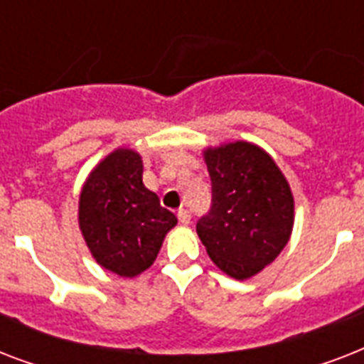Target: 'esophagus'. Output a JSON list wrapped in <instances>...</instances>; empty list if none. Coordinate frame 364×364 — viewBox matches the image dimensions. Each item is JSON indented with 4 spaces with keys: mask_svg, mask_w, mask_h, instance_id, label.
<instances>
[{
    "mask_svg": "<svg viewBox=\"0 0 364 364\" xmlns=\"http://www.w3.org/2000/svg\"><path fill=\"white\" fill-rule=\"evenodd\" d=\"M177 219H179L181 225H188L191 223V213L187 210H179L177 211Z\"/></svg>",
    "mask_w": 364,
    "mask_h": 364,
    "instance_id": "esophagus-1",
    "label": "esophagus"
}]
</instances>
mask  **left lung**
Returning a JSON list of instances; mask_svg holds the SVG:
<instances>
[{"label": "left lung", "instance_id": "left-lung-1", "mask_svg": "<svg viewBox=\"0 0 364 364\" xmlns=\"http://www.w3.org/2000/svg\"><path fill=\"white\" fill-rule=\"evenodd\" d=\"M211 208L196 232L210 259L234 279L268 266L291 238L294 200L270 154L247 141L204 151Z\"/></svg>", "mask_w": 364, "mask_h": 364}]
</instances>
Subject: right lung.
<instances>
[{"label":"right lung","mask_w":364,"mask_h":364,"mask_svg":"<svg viewBox=\"0 0 364 364\" xmlns=\"http://www.w3.org/2000/svg\"><path fill=\"white\" fill-rule=\"evenodd\" d=\"M141 176V156L117 149L90 171L79 198V228L90 253L100 266L122 277L147 270L177 225Z\"/></svg>","instance_id":"obj_1"}]
</instances>
